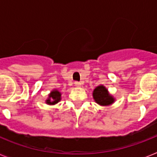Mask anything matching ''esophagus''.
<instances>
[{"label":"esophagus","mask_w":157,"mask_h":157,"mask_svg":"<svg viewBox=\"0 0 157 157\" xmlns=\"http://www.w3.org/2000/svg\"><path fill=\"white\" fill-rule=\"evenodd\" d=\"M75 86H81V83L79 82H75Z\"/></svg>","instance_id":"34e87169"}]
</instances>
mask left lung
I'll use <instances>...</instances> for the list:
<instances>
[{"instance_id": "left-lung-1", "label": "left lung", "mask_w": 157, "mask_h": 157, "mask_svg": "<svg viewBox=\"0 0 157 157\" xmlns=\"http://www.w3.org/2000/svg\"><path fill=\"white\" fill-rule=\"evenodd\" d=\"M93 96L96 102L101 105H109L114 101V98L109 94L107 89L103 86L97 87L94 90Z\"/></svg>"}]
</instances>
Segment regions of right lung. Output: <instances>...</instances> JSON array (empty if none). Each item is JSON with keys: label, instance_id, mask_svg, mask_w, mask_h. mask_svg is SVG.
<instances>
[{"label": "right lung", "instance_id": "add662e5", "mask_svg": "<svg viewBox=\"0 0 157 157\" xmlns=\"http://www.w3.org/2000/svg\"><path fill=\"white\" fill-rule=\"evenodd\" d=\"M60 93L57 90L52 91L50 94H49V98L46 101V103L48 105H54V104L58 103L60 101Z\"/></svg>", "mask_w": 157, "mask_h": 157}]
</instances>
